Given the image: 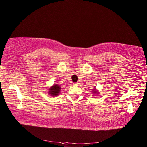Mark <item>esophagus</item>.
I'll return each instance as SVG.
<instances>
[{"label":"esophagus","instance_id":"obj_1","mask_svg":"<svg viewBox=\"0 0 147 147\" xmlns=\"http://www.w3.org/2000/svg\"><path fill=\"white\" fill-rule=\"evenodd\" d=\"M78 84H79L78 83H73V84H74V85H77Z\"/></svg>","mask_w":147,"mask_h":147}]
</instances>
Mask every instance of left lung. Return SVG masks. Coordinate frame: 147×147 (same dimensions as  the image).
Here are the masks:
<instances>
[{
	"label": "left lung",
	"instance_id": "obj_1",
	"mask_svg": "<svg viewBox=\"0 0 147 147\" xmlns=\"http://www.w3.org/2000/svg\"><path fill=\"white\" fill-rule=\"evenodd\" d=\"M93 93H96V92L95 91V90H93Z\"/></svg>",
	"mask_w": 147,
	"mask_h": 147
}]
</instances>
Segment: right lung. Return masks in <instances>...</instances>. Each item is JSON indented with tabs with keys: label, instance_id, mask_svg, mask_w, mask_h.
<instances>
[{
	"label": "right lung",
	"instance_id": "obj_1",
	"mask_svg": "<svg viewBox=\"0 0 147 147\" xmlns=\"http://www.w3.org/2000/svg\"><path fill=\"white\" fill-rule=\"evenodd\" d=\"M60 89L61 88L59 85H54L53 86L51 87L50 89H49V90H50L49 91V94H51L52 96H56L60 93Z\"/></svg>",
	"mask_w": 147,
	"mask_h": 147
}]
</instances>
